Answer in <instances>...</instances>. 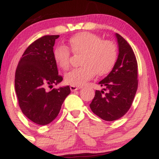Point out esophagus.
<instances>
[{"label": "esophagus", "mask_w": 159, "mask_h": 159, "mask_svg": "<svg viewBox=\"0 0 159 159\" xmlns=\"http://www.w3.org/2000/svg\"><path fill=\"white\" fill-rule=\"evenodd\" d=\"M81 87H76V86H70V90L72 92H74V91H76L79 89H81Z\"/></svg>", "instance_id": "esophagus-1"}]
</instances>
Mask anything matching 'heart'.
I'll return each instance as SVG.
<instances>
[{"label": "heart", "instance_id": "1", "mask_svg": "<svg viewBox=\"0 0 159 159\" xmlns=\"http://www.w3.org/2000/svg\"><path fill=\"white\" fill-rule=\"evenodd\" d=\"M70 49L75 54H81V65L65 75L66 83L82 86L97 74L106 75L114 68L117 57L116 47L109 40H102L96 34L78 33L69 39ZM54 60L62 69L69 66L70 52L66 47L58 46L54 51Z\"/></svg>", "mask_w": 159, "mask_h": 159}]
</instances>
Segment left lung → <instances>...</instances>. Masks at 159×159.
Segmentation results:
<instances>
[{
  "label": "left lung",
  "mask_w": 159,
  "mask_h": 159,
  "mask_svg": "<svg viewBox=\"0 0 159 159\" xmlns=\"http://www.w3.org/2000/svg\"><path fill=\"white\" fill-rule=\"evenodd\" d=\"M119 54L114 68L98 82L102 90H96L90 107L93 112L106 121L124 116L132 106L138 89V63L132 47L120 34H115ZM104 90H107L105 93Z\"/></svg>",
  "instance_id": "obj_1"
}]
</instances>
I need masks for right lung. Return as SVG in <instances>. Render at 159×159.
<instances>
[{
	"label": "right lung",
	"mask_w": 159,
	"mask_h": 159,
	"mask_svg": "<svg viewBox=\"0 0 159 159\" xmlns=\"http://www.w3.org/2000/svg\"><path fill=\"white\" fill-rule=\"evenodd\" d=\"M48 35L30 44L24 52L16 71L15 89L21 111L38 125H47L57 116L66 96L69 86L46 91L63 81L54 60L55 39Z\"/></svg>",
	"instance_id": "obj_1"
}]
</instances>
